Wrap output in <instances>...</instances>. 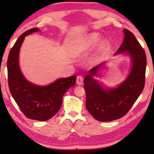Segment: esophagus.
Wrapping results in <instances>:
<instances>
[{
  "label": "esophagus",
  "mask_w": 154,
  "mask_h": 154,
  "mask_svg": "<svg viewBox=\"0 0 154 154\" xmlns=\"http://www.w3.org/2000/svg\"><path fill=\"white\" fill-rule=\"evenodd\" d=\"M83 78L82 76H79L77 77V85H82L83 84Z\"/></svg>",
  "instance_id": "obj_1"
}]
</instances>
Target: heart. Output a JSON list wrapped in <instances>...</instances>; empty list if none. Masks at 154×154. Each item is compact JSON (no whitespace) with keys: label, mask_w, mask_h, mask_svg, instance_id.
<instances>
[{"label":"heart","mask_w":154,"mask_h":154,"mask_svg":"<svg viewBox=\"0 0 154 154\" xmlns=\"http://www.w3.org/2000/svg\"><path fill=\"white\" fill-rule=\"evenodd\" d=\"M101 35L98 32H90L82 37L77 38L70 45L71 52L73 56H82L90 52L98 44L96 49V56L103 55L109 48V42L106 39H102Z\"/></svg>","instance_id":"1"}]
</instances>
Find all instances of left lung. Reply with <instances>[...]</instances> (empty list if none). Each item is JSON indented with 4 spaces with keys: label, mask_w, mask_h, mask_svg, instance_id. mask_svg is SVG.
<instances>
[{
    "label": "left lung",
    "mask_w": 154,
    "mask_h": 154,
    "mask_svg": "<svg viewBox=\"0 0 154 154\" xmlns=\"http://www.w3.org/2000/svg\"><path fill=\"white\" fill-rule=\"evenodd\" d=\"M124 41L115 55L124 54L131 60V69L123 82L116 88H107L95 79L106 62H103L87 72L83 79L86 94L85 105L96 120L111 122L126 115L143 92L147 59L144 49L135 36L125 28Z\"/></svg>",
    "instance_id": "8db88e82"
}]
</instances>
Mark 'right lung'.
Instances as JSON below:
<instances>
[{
    "label": "right lung",
    "mask_w": 154,
    "mask_h": 154,
    "mask_svg": "<svg viewBox=\"0 0 154 154\" xmlns=\"http://www.w3.org/2000/svg\"><path fill=\"white\" fill-rule=\"evenodd\" d=\"M39 30L34 28L19 36L9 52L7 73L10 92L22 113L29 119L46 121L60 109L63 96L75 85L76 76L60 78L48 85H36L26 79L19 64L20 48L26 36Z\"/></svg>",
    "instance_id": "obj_1"
}]
</instances>
